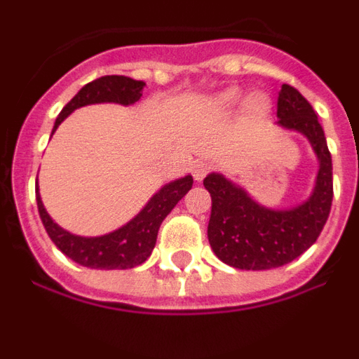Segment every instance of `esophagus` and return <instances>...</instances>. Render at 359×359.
Instances as JSON below:
<instances>
[{
	"label": "esophagus",
	"mask_w": 359,
	"mask_h": 359,
	"mask_svg": "<svg viewBox=\"0 0 359 359\" xmlns=\"http://www.w3.org/2000/svg\"><path fill=\"white\" fill-rule=\"evenodd\" d=\"M208 170H210V165H208L207 161H196V163L192 165V174H194L196 182H201L203 177L208 174Z\"/></svg>",
	"instance_id": "esophagus-1"
}]
</instances>
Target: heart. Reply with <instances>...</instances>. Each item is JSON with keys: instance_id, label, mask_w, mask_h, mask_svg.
Returning <instances> with one entry per match:
<instances>
[{"instance_id": "1", "label": "heart", "mask_w": 359, "mask_h": 359, "mask_svg": "<svg viewBox=\"0 0 359 359\" xmlns=\"http://www.w3.org/2000/svg\"><path fill=\"white\" fill-rule=\"evenodd\" d=\"M241 95L237 93L236 90L224 91L217 97V104L223 109H231V107H236L239 104ZM269 107H271V102H269V98L262 93H253L246 98V102H244V111H246V115L253 120L264 118L266 115L269 113Z\"/></svg>"}]
</instances>
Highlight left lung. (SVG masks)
Instances as JSON below:
<instances>
[{"mask_svg": "<svg viewBox=\"0 0 359 359\" xmlns=\"http://www.w3.org/2000/svg\"><path fill=\"white\" fill-rule=\"evenodd\" d=\"M277 126L307 138L318 160V172L309 198L277 210L257 203L241 185L219 172L205 177L212 214L208 243L215 255L231 268L271 269L302 255L318 239L332 203V161L315 109L291 86H282Z\"/></svg>", "mask_w": 359, "mask_h": 359, "instance_id": "left-lung-1", "label": "left lung"}]
</instances>
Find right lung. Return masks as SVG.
Segmentation results:
<instances>
[{"instance_id": "right-lung-1", "label": "right lung", "mask_w": 359, "mask_h": 359, "mask_svg": "<svg viewBox=\"0 0 359 359\" xmlns=\"http://www.w3.org/2000/svg\"><path fill=\"white\" fill-rule=\"evenodd\" d=\"M144 86L145 82L135 81L131 77H123V75H107V77H100L97 81L90 82V84H86L62 107L55 123H53L52 135L65 122V118H68L73 111L82 106L104 102L133 106V104L140 100ZM192 183H194V180H192L190 174L177 177L174 182H169L149 199L147 205L129 223L109 231V233L97 237L75 236L72 231L59 226L44 208L37 182L36 199L41 221H43L46 231H48L50 239L55 243L57 248L61 250L66 257H69L77 264L86 266V268L129 269L147 261V257L151 255L152 250H154V244H156L160 224L170 214V210L176 207L177 201L192 189Z\"/></svg>"}]
</instances>
